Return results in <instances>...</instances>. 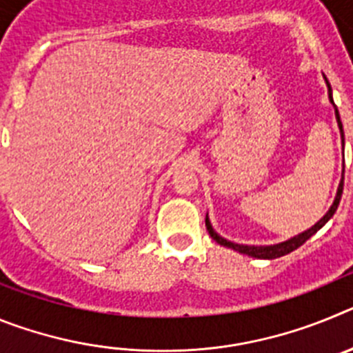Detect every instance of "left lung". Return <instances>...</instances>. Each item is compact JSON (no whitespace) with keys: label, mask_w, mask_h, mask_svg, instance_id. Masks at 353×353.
<instances>
[{"label":"left lung","mask_w":353,"mask_h":353,"mask_svg":"<svg viewBox=\"0 0 353 353\" xmlns=\"http://www.w3.org/2000/svg\"><path fill=\"white\" fill-rule=\"evenodd\" d=\"M323 79H325L327 88H329V101H330V104H332V108H334L336 121H338L339 134H341V141L345 143V132H343L341 118H339V111H338V108H336L334 101H332V88H330V83L327 81L325 76H323ZM343 173H345V170H343ZM341 194H343V176H341V182H339V185H338V192H336L334 201H332V205H330V208L327 210V214L323 215L322 219L318 221V223H314L313 226L310 228V230H305V232L299 233V235L292 236V239L285 240V242H279V244H270V245L236 244V242H232V240L224 239V236H221L219 233L215 232L214 226H212V223H210V219H208V214H207V217H205V224H207V230H208V233H210V236L215 240V242H217V244L224 245V248L233 249V251H236V252H242V254H248V256H252V258H260V260H274V258H281V256H285V254H288V252L295 251L297 248H301L305 240L311 239V236H313L314 233L320 230V228L325 226L327 221H329L330 217L334 215V212L338 210V205H339V199H341Z\"/></svg>","instance_id":"left-lung-1"}]
</instances>
